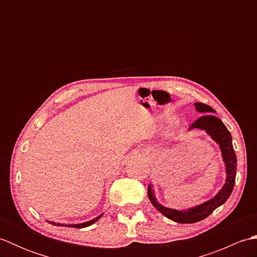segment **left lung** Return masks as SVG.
Instances as JSON below:
<instances>
[{"label": "left lung", "mask_w": 257, "mask_h": 257, "mask_svg": "<svg viewBox=\"0 0 257 257\" xmlns=\"http://www.w3.org/2000/svg\"><path fill=\"white\" fill-rule=\"evenodd\" d=\"M194 106L196 111L204 114H202L199 119H196L195 121L190 125L189 130H204V132L220 146L223 161L225 163L226 180L224 185H223L222 189L216 193L215 196H213L211 200L194 207H190L188 210H176L163 206L157 201L154 189H152V184L150 183L148 185L149 200L158 211L161 212L163 215L168 217V219H170L174 222L189 223V224L190 223H195L204 220L205 217L209 216L215 209L221 206L223 203H225L228 196L231 195L234 188V183H235L237 163L235 151H234L232 145V136L225 127V124L222 122V120H220L213 114V112H215L214 109L202 102H195Z\"/></svg>", "instance_id": "1"}]
</instances>
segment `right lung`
Listing matches in <instances>:
<instances>
[{"instance_id":"obj_1","label":"right lung","mask_w":257,"mask_h":257,"mask_svg":"<svg viewBox=\"0 0 257 257\" xmlns=\"http://www.w3.org/2000/svg\"><path fill=\"white\" fill-rule=\"evenodd\" d=\"M101 215L102 214H100L99 216H97L96 219H94V220H90V221H88V222H84V223H79V224H62V223H55V222H50L51 224H53V225H57V226H67V227H77V228H83V227H87V226H89V225H91V224H94V223L96 222V221H98L101 217ZM48 222V221H47Z\"/></svg>"}]
</instances>
